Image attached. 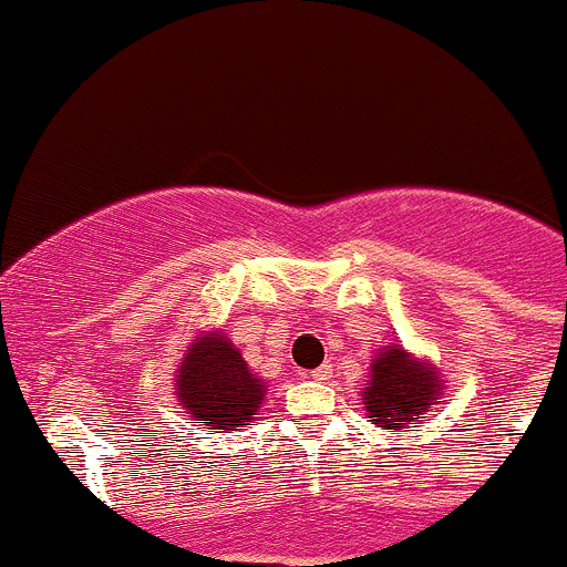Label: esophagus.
Listing matches in <instances>:
<instances>
[{
	"label": "esophagus",
	"mask_w": 567,
	"mask_h": 567,
	"mask_svg": "<svg viewBox=\"0 0 567 567\" xmlns=\"http://www.w3.org/2000/svg\"><path fill=\"white\" fill-rule=\"evenodd\" d=\"M311 378L313 380H330V378H333V367H330V363H322V367L313 369Z\"/></svg>",
	"instance_id": "1"
}]
</instances>
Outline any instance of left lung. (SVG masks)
Here are the masks:
<instances>
[{"mask_svg":"<svg viewBox=\"0 0 567 567\" xmlns=\"http://www.w3.org/2000/svg\"><path fill=\"white\" fill-rule=\"evenodd\" d=\"M441 380L433 367L413 361L402 347H389L378 352L372 363V374L363 389L369 422L378 427L408 430L411 424H422L433 416V405L441 400Z\"/></svg>","mask_w":567,"mask_h":567,"instance_id":"8db88e82","label":"left lung"}]
</instances>
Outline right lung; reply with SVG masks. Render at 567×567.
I'll list each match as a JSON object with an SVG mask.
<instances>
[{
    "label": "right lung",
    "mask_w": 567,
    "mask_h": 567,
    "mask_svg": "<svg viewBox=\"0 0 567 567\" xmlns=\"http://www.w3.org/2000/svg\"><path fill=\"white\" fill-rule=\"evenodd\" d=\"M265 391L267 385L220 333L195 341L176 374L178 402L195 427L204 424L209 433L243 427L256 419Z\"/></svg>",
    "instance_id": "1"
}]
</instances>
